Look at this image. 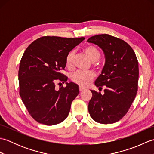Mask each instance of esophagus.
Masks as SVG:
<instances>
[{
	"mask_svg": "<svg viewBox=\"0 0 154 154\" xmlns=\"http://www.w3.org/2000/svg\"><path fill=\"white\" fill-rule=\"evenodd\" d=\"M85 90V89L83 87H79V91H84Z\"/></svg>",
	"mask_w": 154,
	"mask_h": 154,
	"instance_id": "obj_1",
	"label": "esophagus"
}]
</instances>
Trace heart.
<instances>
[{
	"mask_svg": "<svg viewBox=\"0 0 154 154\" xmlns=\"http://www.w3.org/2000/svg\"><path fill=\"white\" fill-rule=\"evenodd\" d=\"M83 51L91 61H96L99 60L100 54L99 50L94 45H89L85 47ZM75 56L74 51H71L69 53L65 60V65L69 69L73 67V61ZM94 73L93 71H78L71 75V80L74 83L83 87H87L91 83L94 79Z\"/></svg>",
	"mask_w": 154,
	"mask_h": 154,
	"instance_id": "obj_1",
	"label": "heart"
}]
</instances>
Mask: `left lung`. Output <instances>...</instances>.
<instances>
[{
  "label": "left lung",
  "mask_w": 154,
  "mask_h": 154,
  "mask_svg": "<svg viewBox=\"0 0 154 154\" xmlns=\"http://www.w3.org/2000/svg\"><path fill=\"white\" fill-rule=\"evenodd\" d=\"M102 49L105 64L94 82L104 94L91 90L88 104L91 118L107 124L116 122L128 112L134 100L139 77L138 61L132 48L125 41L109 34L94 35L87 40Z\"/></svg>",
  "instance_id": "left-lung-1"
}]
</instances>
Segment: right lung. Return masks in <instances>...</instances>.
<instances>
[{
    "instance_id": "1",
    "label": "right lung",
    "mask_w": 154,
    "mask_h": 154,
    "mask_svg": "<svg viewBox=\"0 0 154 154\" xmlns=\"http://www.w3.org/2000/svg\"><path fill=\"white\" fill-rule=\"evenodd\" d=\"M85 38L44 36L25 50L20 63V95L33 119L45 125H55L67 117L71 104L79 93L73 82L55 89V81L64 83L67 77L60 73L67 54Z\"/></svg>"
}]
</instances>
